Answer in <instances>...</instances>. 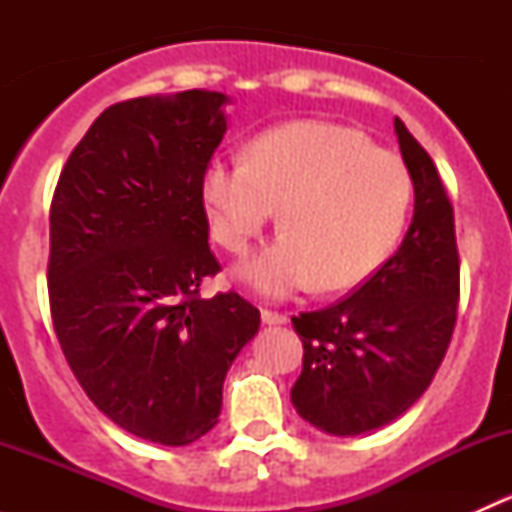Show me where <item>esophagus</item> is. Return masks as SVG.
I'll return each mask as SVG.
<instances>
[{"mask_svg":"<svg viewBox=\"0 0 512 512\" xmlns=\"http://www.w3.org/2000/svg\"><path fill=\"white\" fill-rule=\"evenodd\" d=\"M262 322L265 324H285L287 322V314L275 312V309H262Z\"/></svg>","mask_w":512,"mask_h":512,"instance_id":"34e87169","label":"esophagus"}]
</instances>
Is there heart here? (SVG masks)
<instances>
[{"label":"heart","mask_w":512,"mask_h":512,"mask_svg":"<svg viewBox=\"0 0 512 512\" xmlns=\"http://www.w3.org/2000/svg\"><path fill=\"white\" fill-rule=\"evenodd\" d=\"M203 200L213 237L242 255L280 208L282 232L240 267L262 294L285 297L314 282L349 289L394 252L414 200L396 153L354 128L297 121L260 133L245 160H210Z\"/></svg>","instance_id":"b5f03b06"}]
</instances>
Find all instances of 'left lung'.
<instances>
[{
  "mask_svg": "<svg viewBox=\"0 0 512 512\" xmlns=\"http://www.w3.org/2000/svg\"><path fill=\"white\" fill-rule=\"evenodd\" d=\"M394 128L416 195L404 242L352 294L292 317L304 347L292 404L332 436H359L409 411L456 327L461 260L453 205L431 156L401 118Z\"/></svg>",
  "mask_w": 512,
  "mask_h": 512,
  "instance_id": "8db88e82",
  "label": "left lung"
}]
</instances>
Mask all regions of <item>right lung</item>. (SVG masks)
Listing matches in <instances>:
<instances>
[{
    "instance_id": "right-lung-1",
    "label": "right lung",
    "mask_w": 512,
    "mask_h": 512,
    "mask_svg": "<svg viewBox=\"0 0 512 512\" xmlns=\"http://www.w3.org/2000/svg\"><path fill=\"white\" fill-rule=\"evenodd\" d=\"M225 94L183 91L108 106L71 151L51 200L49 304L91 401L128 433L188 446L218 423L223 381L260 329L220 272L203 173L225 136Z\"/></svg>"
}]
</instances>
